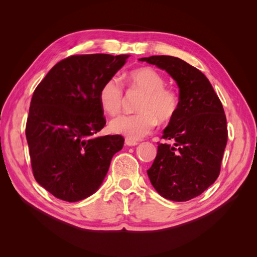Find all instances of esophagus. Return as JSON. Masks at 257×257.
I'll return each mask as SVG.
<instances>
[{"label":"esophagus","mask_w":257,"mask_h":257,"mask_svg":"<svg viewBox=\"0 0 257 257\" xmlns=\"http://www.w3.org/2000/svg\"><path fill=\"white\" fill-rule=\"evenodd\" d=\"M125 145H126V146H128V147H134V146H137V145H138V143H137V142H135V141H133V139H128V138H126V139H125Z\"/></svg>","instance_id":"1"}]
</instances>
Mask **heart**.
Returning a JSON list of instances; mask_svg holds the SVG:
<instances>
[{"mask_svg":"<svg viewBox=\"0 0 257 257\" xmlns=\"http://www.w3.org/2000/svg\"><path fill=\"white\" fill-rule=\"evenodd\" d=\"M131 87L144 93L137 106L138 113L122 114L112 119L109 130L133 141L149 135L158 122L167 123L175 118L179 109L176 93L165 88L164 77L151 67H143L127 76ZM98 99L105 112L110 115L119 113L123 102V87L118 77L107 79L99 90Z\"/></svg>","mask_w":257,"mask_h":257,"instance_id":"1","label":"heart"}]
</instances>
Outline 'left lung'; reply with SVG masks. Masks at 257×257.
Segmentation results:
<instances>
[{
  "label": "left lung",
  "instance_id": "8db88e82",
  "mask_svg": "<svg viewBox=\"0 0 257 257\" xmlns=\"http://www.w3.org/2000/svg\"><path fill=\"white\" fill-rule=\"evenodd\" d=\"M139 61L166 71L179 88V109L163 131L158 154L147 170L150 182L166 199L186 201L214 183L227 143L226 116L207 77L183 60L152 56Z\"/></svg>",
  "mask_w": 257,
  "mask_h": 257
}]
</instances>
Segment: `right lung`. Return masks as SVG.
Wrapping results in <instances>:
<instances>
[{
	"label": "right lung",
	"mask_w": 257,
	"mask_h": 257,
	"mask_svg": "<svg viewBox=\"0 0 257 257\" xmlns=\"http://www.w3.org/2000/svg\"><path fill=\"white\" fill-rule=\"evenodd\" d=\"M130 54L72 56L54 65L35 89L26 136L37 183L75 203L102 185L121 135L95 136L106 120L98 94Z\"/></svg>",
	"instance_id": "obj_1"
}]
</instances>
